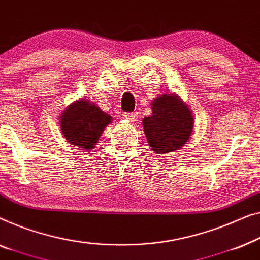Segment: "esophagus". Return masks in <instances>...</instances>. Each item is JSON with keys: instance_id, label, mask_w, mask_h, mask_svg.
<instances>
[{"instance_id": "34e87169", "label": "esophagus", "mask_w": 260, "mask_h": 260, "mask_svg": "<svg viewBox=\"0 0 260 260\" xmlns=\"http://www.w3.org/2000/svg\"><path fill=\"white\" fill-rule=\"evenodd\" d=\"M125 119L128 120L131 122H135L138 120V113L135 112H132V113H125Z\"/></svg>"}]
</instances>
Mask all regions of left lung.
I'll return each mask as SVG.
<instances>
[{
	"instance_id": "8db88e82",
	"label": "left lung",
	"mask_w": 260,
	"mask_h": 260,
	"mask_svg": "<svg viewBox=\"0 0 260 260\" xmlns=\"http://www.w3.org/2000/svg\"><path fill=\"white\" fill-rule=\"evenodd\" d=\"M152 115L142 120L147 141L153 151L165 154L180 149L191 137V111L178 96L165 94L152 102Z\"/></svg>"
}]
</instances>
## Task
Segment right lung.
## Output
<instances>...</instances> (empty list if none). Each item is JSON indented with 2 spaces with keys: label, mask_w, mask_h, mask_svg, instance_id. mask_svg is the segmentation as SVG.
<instances>
[{
  "label": "right lung",
  "mask_w": 260,
  "mask_h": 260,
  "mask_svg": "<svg viewBox=\"0 0 260 260\" xmlns=\"http://www.w3.org/2000/svg\"><path fill=\"white\" fill-rule=\"evenodd\" d=\"M112 118L88 100H79L63 112L61 131L71 144L85 151L93 149Z\"/></svg>",
  "instance_id": "add662e5"
}]
</instances>
